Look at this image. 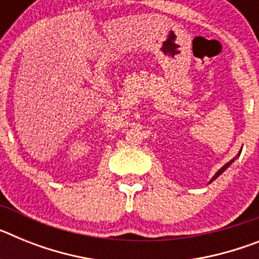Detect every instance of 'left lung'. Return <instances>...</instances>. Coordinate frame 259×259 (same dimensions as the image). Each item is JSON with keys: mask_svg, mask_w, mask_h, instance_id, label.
I'll list each match as a JSON object with an SVG mask.
<instances>
[{"mask_svg": "<svg viewBox=\"0 0 259 259\" xmlns=\"http://www.w3.org/2000/svg\"><path fill=\"white\" fill-rule=\"evenodd\" d=\"M241 150H242V149H241ZM241 150H240V152H239V154H237V157H239V155H240V153H241ZM235 159H236V157L233 158V159H231V161H230V162H228V163H226V164H224V166H223V167H222L221 170H219V171H218V172H217V174H215V175H214V176H212V179H211V180H210V182H209V183L214 182V180H215V179H217V178H218V176H219V175H222V174H223V172H224V171L227 170L228 167H230V166H231V164H232V162H233V161H235Z\"/></svg>", "mask_w": 259, "mask_h": 259, "instance_id": "8db88e82", "label": "left lung"}]
</instances>
